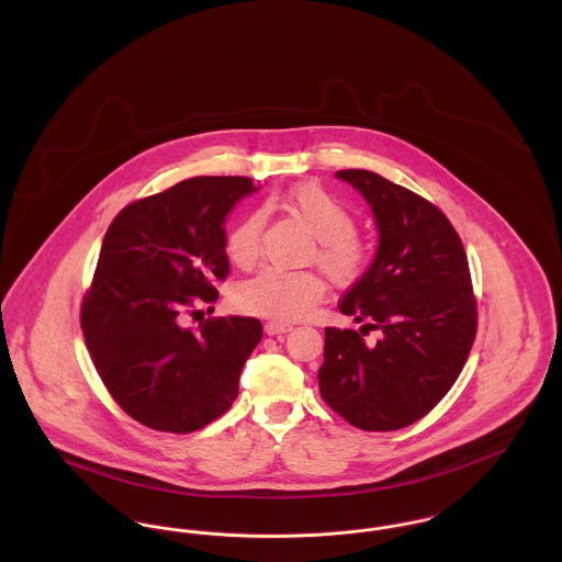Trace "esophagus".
Returning <instances> with one entry per match:
<instances>
[{
  "mask_svg": "<svg viewBox=\"0 0 562 562\" xmlns=\"http://www.w3.org/2000/svg\"><path fill=\"white\" fill-rule=\"evenodd\" d=\"M263 330H266V335L274 337V335H283V333H290V330H292V326H290V324H283V322L272 321L266 322Z\"/></svg>",
  "mask_w": 562,
  "mask_h": 562,
  "instance_id": "1",
  "label": "esophagus"
}]
</instances>
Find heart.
I'll list each match as a JSON object with an SVG mask.
<instances>
[{
    "mask_svg": "<svg viewBox=\"0 0 562 562\" xmlns=\"http://www.w3.org/2000/svg\"><path fill=\"white\" fill-rule=\"evenodd\" d=\"M283 205L296 214L316 236L314 259L337 283L352 281L368 263V244L355 234L350 210L318 183H301L283 196ZM263 214L250 212L240 218L229 236L227 252L234 261L248 263L259 250ZM324 285L314 272H285L263 268L236 290V305L246 314L272 321H301L321 301Z\"/></svg>",
    "mask_w": 562,
    "mask_h": 562,
    "instance_id": "heart-1",
    "label": "heart"
}]
</instances>
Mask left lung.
<instances>
[{"instance_id": "obj_1", "label": "left lung", "mask_w": 562, "mask_h": 562, "mask_svg": "<svg viewBox=\"0 0 562 562\" xmlns=\"http://www.w3.org/2000/svg\"><path fill=\"white\" fill-rule=\"evenodd\" d=\"M372 207L379 246L339 303L363 326L324 328V402L361 430L424 417L459 379L476 337L468 255L426 199L372 170H337ZM378 330L376 340L362 335Z\"/></svg>"}]
</instances>
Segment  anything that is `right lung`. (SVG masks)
<instances>
[{
	"label": "right lung",
	"mask_w": 562,
	"mask_h": 562,
	"mask_svg": "<svg viewBox=\"0 0 562 562\" xmlns=\"http://www.w3.org/2000/svg\"><path fill=\"white\" fill-rule=\"evenodd\" d=\"M255 190L248 177H192L130 203L105 232L81 330L112 398L154 430H199L238 398L261 322L188 328L183 316L218 299L214 281L229 272L225 223Z\"/></svg>",
	"instance_id": "right-lung-1"
}]
</instances>
